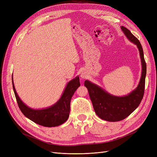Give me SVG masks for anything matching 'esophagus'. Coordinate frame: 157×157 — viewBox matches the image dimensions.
Listing matches in <instances>:
<instances>
[{
  "label": "esophagus",
  "instance_id": "obj_1",
  "mask_svg": "<svg viewBox=\"0 0 157 157\" xmlns=\"http://www.w3.org/2000/svg\"><path fill=\"white\" fill-rule=\"evenodd\" d=\"M86 74L84 73H82L81 74H80V77H81V78H86Z\"/></svg>",
  "mask_w": 157,
  "mask_h": 157
}]
</instances>
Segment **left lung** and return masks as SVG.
<instances>
[{
	"mask_svg": "<svg viewBox=\"0 0 157 157\" xmlns=\"http://www.w3.org/2000/svg\"><path fill=\"white\" fill-rule=\"evenodd\" d=\"M121 28L127 39L137 46L140 52L142 69L137 88L126 96H116L88 80L84 82L96 115L101 119L109 122L122 121L134 112L143 99L145 90L147 67L143 48L138 39L129 30L123 26Z\"/></svg>",
	"mask_w": 157,
	"mask_h": 157,
	"instance_id": "8db88e82",
	"label": "left lung"
}]
</instances>
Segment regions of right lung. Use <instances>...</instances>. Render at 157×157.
<instances>
[{
    "instance_id": "add662e5",
    "label": "right lung",
    "mask_w": 157,
    "mask_h": 157,
    "mask_svg": "<svg viewBox=\"0 0 157 157\" xmlns=\"http://www.w3.org/2000/svg\"><path fill=\"white\" fill-rule=\"evenodd\" d=\"M12 79L13 90L18 106L23 115L29 120L45 127L58 126L67 121L69 116L71 98L80 85L78 76L67 84L61 98L55 104L50 107L39 109L28 107L21 100L14 86L13 75Z\"/></svg>"
}]
</instances>
